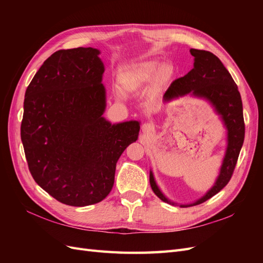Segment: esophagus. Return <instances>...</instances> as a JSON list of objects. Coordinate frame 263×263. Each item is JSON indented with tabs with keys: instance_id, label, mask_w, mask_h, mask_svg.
I'll list each match as a JSON object with an SVG mask.
<instances>
[{
	"instance_id": "1",
	"label": "esophagus",
	"mask_w": 263,
	"mask_h": 263,
	"mask_svg": "<svg viewBox=\"0 0 263 263\" xmlns=\"http://www.w3.org/2000/svg\"><path fill=\"white\" fill-rule=\"evenodd\" d=\"M141 130L145 135H149L155 130V126L153 124H150V123H145L141 127Z\"/></svg>"
}]
</instances>
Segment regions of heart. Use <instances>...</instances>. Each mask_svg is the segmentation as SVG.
<instances>
[{
    "instance_id": "1",
    "label": "heart",
    "mask_w": 263,
    "mask_h": 263,
    "mask_svg": "<svg viewBox=\"0 0 263 263\" xmlns=\"http://www.w3.org/2000/svg\"><path fill=\"white\" fill-rule=\"evenodd\" d=\"M174 74V68L170 63L158 60H147L125 66L118 76L119 83L124 90L135 92L150 85L156 79L166 82Z\"/></svg>"
}]
</instances>
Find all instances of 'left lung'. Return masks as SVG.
I'll return each instance as SVG.
<instances>
[{
	"instance_id": "8db88e82",
	"label": "left lung",
	"mask_w": 263,
	"mask_h": 263,
	"mask_svg": "<svg viewBox=\"0 0 263 263\" xmlns=\"http://www.w3.org/2000/svg\"><path fill=\"white\" fill-rule=\"evenodd\" d=\"M190 52L194 57L193 69L171 83L163 95V101L171 102L187 94L208 101L215 113L219 115L227 130V147L214 185L193 203L178 204L170 201L158 186L154 173L150 170V185L155 194L161 201L171 205H179L180 208H190L204 203L227 185L233 176L245 139L242 102L234 79L214 53L198 49H190Z\"/></svg>"
}]
</instances>
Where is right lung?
<instances>
[{"instance_id": "add662e5", "label": "right lung", "mask_w": 263, "mask_h": 263, "mask_svg": "<svg viewBox=\"0 0 263 263\" xmlns=\"http://www.w3.org/2000/svg\"><path fill=\"white\" fill-rule=\"evenodd\" d=\"M101 51L61 49L29 83L24 100L21 138L37 184L70 206L97 204L114 185L116 163L138 139L140 123L112 124L103 114Z\"/></svg>"}]
</instances>
